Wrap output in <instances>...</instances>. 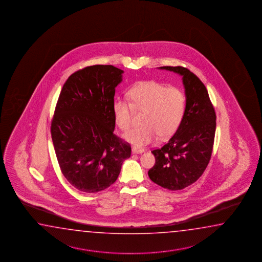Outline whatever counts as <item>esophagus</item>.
Instances as JSON below:
<instances>
[{
    "instance_id": "1",
    "label": "esophagus",
    "mask_w": 262,
    "mask_h": 262,
    "mask_svg": "<svg viewBox=\"0 0 262 262\" xmlns=\"http://www.w3.org/2000/svg\"><path fill=\"white\" fill-rule=\"evenodd\" d=\"M143 151V149H137V148H133V149H132V152H133V154H142Z\"/></svg>"
}]
</instances>
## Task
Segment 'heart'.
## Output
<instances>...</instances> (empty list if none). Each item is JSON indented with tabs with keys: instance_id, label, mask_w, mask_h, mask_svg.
<instances>
[{
	"instance_id": "b5f03b06",
	"label": "heart",
	"mask_w": 262,
	"mask_h": 262,
	"mask_svg": "<svg viewBox=\"0 0 262 262\" xmlns=\"http://www.w3.org/2000/svg\"><path fill=\"white\" fill-rule=\"evenodd\" d=\"M128 100L116 98L113 104L115 122L125 131L132 124L133 110L144 111L143 125L129 130L124 139L136 147H144L160 138L172 136L179 128L186 111V96L179 88H166L156 81L136 84L128 92Z\"/></svg>"
}]
</instances>
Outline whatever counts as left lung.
<instances>
[{
    "instance_id": "8db88e82",
    "label": "left lung",
    "mask_w": 262,
    "mask_h": 262,
    "mask_svg": "<svg viewBox=\"0 0 262 262\" xmlns=\"http://www.w3.org/2000/svg\"><path fill=\"white\" fill-rule=\"evenodd\" d=\"M182 76L186 111L179 128L162 148L154 149L149 179L164 189L179 190L194 183L205 172L213 150L215 113L205 84L187 68L160 67Z\"/></svg>"
}]
</instances>
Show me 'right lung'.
Segmentation results:
<instances>
[{
  "label": "right lung",
  "instance_id": "obj_1",
  "mask_svg": "<svg viewBox=\"0 0 262 262\" xmlns=\"http://www.w3.org/2000/svg\"><path fill=\"white\" fill-rule=\"evenodd\" d=\"M123 71L94 65L64 83L51 122L52 140L62 174L77 190L94 193L118 179L131 146L113 134L115 88Z\"/></svg>",
  "mask_w": 262,
  "mask_h": 262
}]
</instances>
